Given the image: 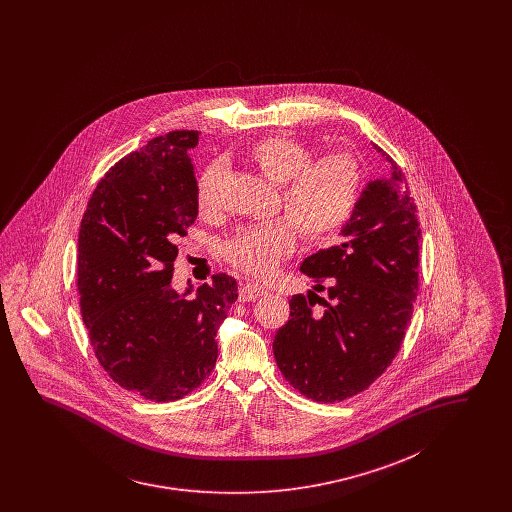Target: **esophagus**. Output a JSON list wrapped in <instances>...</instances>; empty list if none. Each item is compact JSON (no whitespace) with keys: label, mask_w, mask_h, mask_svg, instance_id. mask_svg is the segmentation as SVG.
<instances>
[{"label":"esophagus","mask_w":512,"mask_h":512,"mask_svg":"<svg viewBox=\"0 0 512 512\" xmlns=\"http://www.w3.org/2000/svg\"><path fill=\"white\" fill-rule=\"evenodd\" d=\"M263 295H266V289L261 287L259 283H246V285H242V287H240V293H238L242 302L255 300V298H261Z\"/></svg>","instance_id":"esophagus-1"}]
</instances>
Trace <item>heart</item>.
<instances>
[{
	"instance_id": "b5f03b06",
	"label": "heart",
	"mask_w": 512,
	"mask_h": 512,
	"mask_svg": "<svg viewBox=\"0 0 512 512\" xmlns=\"http://www.w3.org/2000/svg\"><path fill=\"white\" fill-rule=\"evenodd\" d=\"M308 146L272 135L249 146L253 167L278 184L279 208L287 219L242 227L225 246L227 261L249 276H270L295 249L296 229L308 240L336 233L351 217L360 193V167L345 152L311 157ZM216 163L202 169L195 199L201 214L216 206Z\"/></svg>"
}]
</instances>
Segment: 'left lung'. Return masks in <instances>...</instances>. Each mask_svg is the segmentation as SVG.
I'll list each match as a JSON object with an SVG mask.
<instances>
[{"label":"left lung","mask_w":512,"mask_h":512,"mask_svg":"<svg viewBox=\"0 0 512 512\" xmlns=\"http://www.w3.org/2000/svg\"><path fill=\"white\" fill-rule=\"evenodd\" d=\"M390 174L364 187L338 246L319 249L300 270L315 283L289 300L274 338L283 377L315 402L366 390L402 347L419 291L420 227L402 169L379 146ZM315 303L324 310L313 311Z\"/></svg>","instance_id":"left-lung-1"}]
</instances>
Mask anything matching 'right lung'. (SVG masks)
Listing matches in <instances>:
<instances>
[{
	"label": "right lung",
	"instance_id": "add662e5",
	"mask_svg": "<svg viewBox=\"0 0 512 512\" xmlns=\"http://www.w3.org/2000/svg\"><path fill=\"white\" fill-rule=\"evenodd\" d=\"M199 131L148 140L93 189L78 233L80 313L110 379L146 400L174 402L216 366L217 328L238 298L236 279L178 293L176 240L199 208L187 155Z\"/></svg>",
	"mask_w": 512,
	"mask_h": 512
}]
</instances>
